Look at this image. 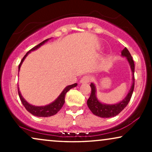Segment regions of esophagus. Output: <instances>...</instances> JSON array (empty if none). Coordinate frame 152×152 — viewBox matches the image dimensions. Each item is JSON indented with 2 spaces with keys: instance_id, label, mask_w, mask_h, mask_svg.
Segmentation results:
<instances>
[{
  "instance_id": "1",
  "label": "esophagus",
  "mask_w": 152,
  "mask_h": 152,
  "mask_svg": "<svg viewBox=\"0 0 152 152\" xmlns=\"http://www.w3.org/2000/svg\"><path fill=\"white\" fill-rule=\"evenodd\" d=\"M90 81H91L90 76H83V77L81 78V81H80V82H81V83H88V82H90Z\"/></svg>"
}]
</instances>
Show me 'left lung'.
<instances>
[{"label":"left lung","instance_id":"8db88e82","mask_svg":"<svg viewBox=\"0 0 152 152\" xmlns=\"http://www.w3.org/2000/svg\"><path fill=\"white\" fill-rule=\"evenodd\" d=\"M121 56L126 57L130 65L131 70L132 71V76H133V77H132V80H133L132 85L126 96L121 102L115 104H106L101 103L97 99L96 96V89L95 85L93 83H91L90 86L91 88V93L90 97L87 101V105H88L89 109L91 111V112L94 115L98 116L99 117L110 118L116 116L126 107L127 104L129 102L131 98H132L134 88V62L129 51L126 48H124L123 50L121 51Z\"/></svg>","mask_w":152,"mask_h":152}]
</instances>
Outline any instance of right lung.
I'll use <instances>...</instances> for the list:
<instances>
[{"instance_id":"right-lung-1","label":"right lung","mask_w":152,"mask_h":152,"mask_svg":"<svg viewBox=\"0 0 152 152\" xmlns=\"http://www.w3.org/2000/svg\"><path fill=\"white\" fill-rule=\"evenodd\" d=\"M48 41V39L45 40L43 41V42L40 43L39 44H38L37 46H36L35 47H34L33 48L29 50L27 53L24 56V57L23 58V59L20 61V64L18 66V71L20 70V68L21 66V64L23 61H24V59L26 58V57L27 56V55L30 53L31 51H33V50H35L36 49H38L40 46H41L42 45L44 44L46 41ZM77 86V83H74L72 85H69V86H66L65 88H64V91L61 92V94L58 96V97L53 102L50 103V104H48V105L44 106H34V105H31V104H28L25 99H23V97L22 96L21 94H20V91H19V88H18V95L19 97H20V101H21L23 105L24 106V107L26 108V109L27 110L28 112H30L31 114L34 115L36 116H39V117H48V116H53V115L56 114L57 113L60 111V109H61L63 105L65 103V96L66 93L69 91L71 88H74V87H76Z\"/></svg>"}]
</instances>
